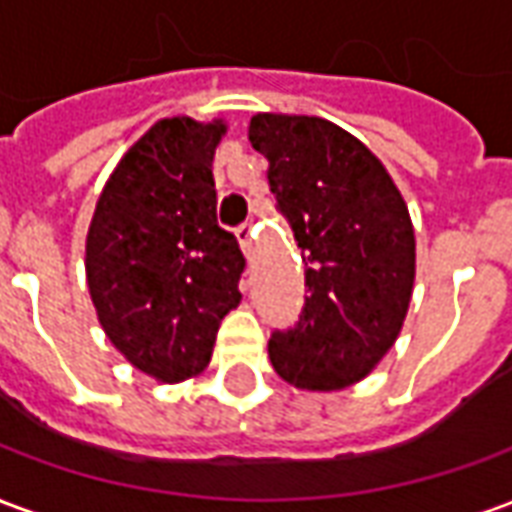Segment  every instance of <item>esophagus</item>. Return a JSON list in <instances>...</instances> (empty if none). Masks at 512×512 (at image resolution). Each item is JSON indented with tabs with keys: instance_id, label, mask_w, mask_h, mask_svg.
Segmentation results:
<instances>
[{
	"instance_id": "34e87169",
	"label": "esophagus",
	"mask_w": 512,
	"mask_h": 512,
	"mask_svg": "<svg viewBox=\"0 0 512 512\" xmlns=\"http://www.w3.org/2000/svg\"><path fill=\"white\" fill-rule=\"evenodd\" d=\"M238 244H241V252L246 257H252V252H255V227L252 224L238 227Z\"/></svg>"
}]
</instances>
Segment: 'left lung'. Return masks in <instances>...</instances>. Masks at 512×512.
I'll list each match as a JSON object with an SVG mask.
<instances>
[{
    "mask_svg": "<svg viewBox=\"0 0 512 512\" xmlns=\"http://www.w3.org/2000/svg\"><path fill=\"white\" fill-rule=\"evenodd\" d=\"M249 142L307 266L299 323L271 334L268 359L296 389L337 392L403 329L417 274L408 205L376 153L323 117L260 112Z\"/></svg>",
    "mask_w": 512,
    "mask_h": 512,
    "instance_id": "left-lung-1",
    "label": "left lung"
}]
</instances>
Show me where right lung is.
Returning <instances> with one entry per match:
<instances>
[{
    "instance_id": "obj_1",
    "label": "right lung",
    "mask_w": 512,
    "mask_h": 512,
    "mask_svg": "<svg viewBox=\"0 0 512 512\" xmlns=\"http://www.w3.org/2000/svg\"><path fill=\"white\" fill-rule=\"evenodd\" d=\"M224 134V120H158L117 161L87 230L98 321L117 351L161 384L200 376L219 323L241 301L246 260L216 222L213 153Z\"/></svg>"
}]
</instances>
